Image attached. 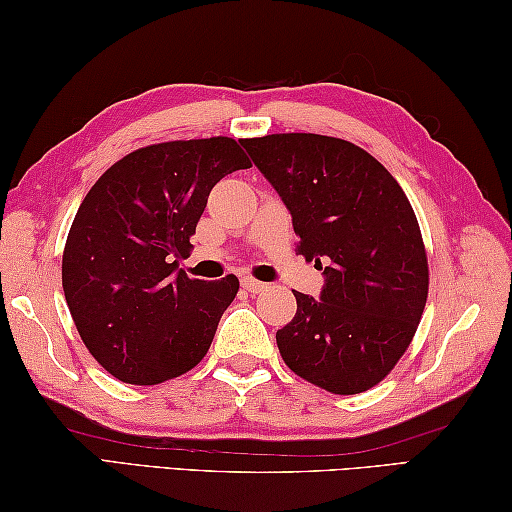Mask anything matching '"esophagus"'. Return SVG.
Listing matches in <instances>:
<instances>
[{
  "label": "esophagus",
  "instance_id": "esophagus-1",
  "mask_svg": "<svg viewBox=\"0 0 512 512\" xmlns=\"http://www.w3.org/2000/svg\"><path fill=\"white\" fill-rule=\"evenodd\" d=\"M241 287H244L248 293H259L266 289V284L259 280H253V277H244V280H241Z\"/></svg>",
  "mask_w": 512,
  "mask_h": 512
}]
</instances>
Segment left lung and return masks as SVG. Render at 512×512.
I'll use <instances>...</instances> for the list:
<instances>
[{"instance_id": "obj_1", "label": "left lung", "mask_w": 512, "mask_h": 512, "mask_svg": "<svg viewBox=\"0 0 512 512\" xmlns=\"http://www.w3.org/2000/svg\"><path fill=\"white\" fill-rule=\"evenodd\" d=\"M291 214L298 253L316 262L318 298L277 329L287 366L336 395L379 384L409 348L429 291L422 235L409 198L381 164L339 137L282 133L244 140Z\"/></svg>"}]
</instances>
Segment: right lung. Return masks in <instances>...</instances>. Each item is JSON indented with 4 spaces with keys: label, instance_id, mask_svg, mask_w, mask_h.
I'll return each instance as SVG.
<instances>
[{
    "label": "right lung",
    "instance_id": "obj_1",
    "mask_svg": "<svg viewBox=\"0 0 512 512\" xmlns=\"http://www.w3.org/2000/svg\"><path fill=\"white\" fill-rule=\"evenodd\" d=\"M248 167L230 137L153 144L112 164L83 198L63 291L85 348L112 377L162 384L210 350L239 280H192L178 262L212 187Z\"/></svg>",
    "mask_w": 512,
    "mask_h": 512
}]
</instances>
